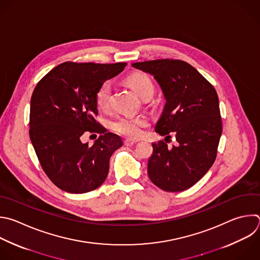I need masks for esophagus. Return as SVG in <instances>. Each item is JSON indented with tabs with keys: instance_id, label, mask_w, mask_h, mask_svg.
I'll return each instance as SVG.
<instances>
[{
	"instance_id": "obj_1",
	"label": "esophagus",
	"mask_w": 260,
	"mask_h": 260,
	"mask_svg": "<svg viewBox=\"0 0 260 260\" xmlns=\"http://www.w3.org/2000/svg\"><path fill=\"white\" fill-rule=\"evenodd\" d=\"M135 144H136V142L133 141V140H129V139H127V140L124 141V145L127 146V147H132V146H134Z\"/></svg>"
}]
</instances>
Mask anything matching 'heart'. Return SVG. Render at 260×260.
<instances>
[{"label": "heart", "instance_id": "b5f03b06", "mask_svg": "<svg viewBox=\"0 0 260 260\" xmlns=\"http://www.w3.org/2000/svg\"><path fill=\"white\" fill-rule=\"evenodd\" d=\"M126 83L142 99H150L154 93V84L151 78L144 73H133L126 78ZM111 83L104 81L96 92V104L100 109H106L109 105ZM148 124L145 117H118L111 122V128L126 138L138 139L142 136V128Z\"/></svg>", "mask_w": 260, "mask_h": 260}]
</instances>
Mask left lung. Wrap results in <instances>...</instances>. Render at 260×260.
<instances>
[{
	"label": "left lung",
	"mask_w": 260,
	"mask_h": 260,
	"mask_svg": "<svg viewBox=\"0 0 260 260\" xmlns=\"http://www.w3.org/2000/svg\"><path fill=\"white\" fill-rule=\"evenodd\" d=\"M156 79L165 105L155 132L176 136L171 148L153 143L148 161L152 183L166 192H181L195 185L214 163L222 133L218 97L213 85L192 65L160 59L132 64Z\"/></svg>",
	"instance_id": "1"
}]
</instances>
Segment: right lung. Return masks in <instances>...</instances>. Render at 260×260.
Wrapping results in <instances>:
<instances>
[{
  "mask_svg": "<svg viewBox=\"0 0 260 260\" xmlns=\"http://www.w3.org/2000/svg\"><path fill=\"white\" fill-rule=\"evenodd\" d=\"M125 66L126 63L64 62L35 88L29 137L44 171L59 189L82 194L105 182L110 157L122 141L95 119L96 92ZM86 131L102 134L92 146L81 142Z\"/></svg>",
  "mask_w": 260,
  "mask_h": 260,
  "instance_id": "obj_1",
  "label": "right lung"
}]
</instances>
